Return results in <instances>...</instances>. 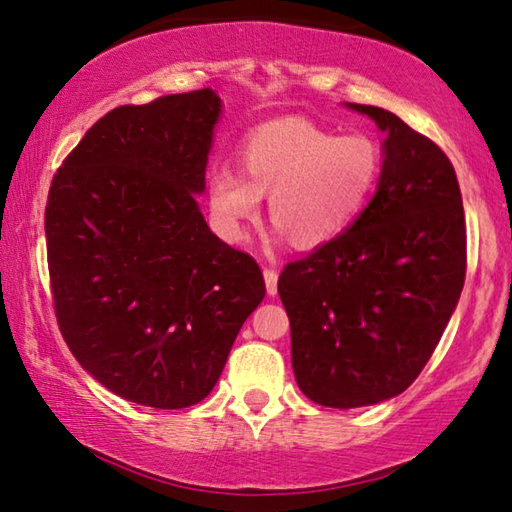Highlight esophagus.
I'll return each mask as SVG.
<instances>
[{"instance_id": "esophagus-1", "label": "esophagus", "mask_w": 512, "mask_h": 512, "mask_svg": "<svg viewBox=\"0 0 512 512\" xmlns=\"http://www.w3.org/2000/svg\"><path fill=\"white\" fill-rule=\"evenodd\" d=\"M264 282H266V291H269L271 296L278 294V271L264 269Z\"/></svg>"}]
</instances>
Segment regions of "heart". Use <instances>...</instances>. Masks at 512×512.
Masks as SVG:
<instances>
[{"instance_id": "heart-1", "label": "heart", "mask_w": 512, "mask_h": 512, "mask_svg": "<svg viewBox=\"0 0 512 512\" xmlns=\"http://www.w3.org/2000/svg\"><path fill=\"white\" fill-rule=\"evenodd\" d=\"M243 173L221 166L209 177V207L227 239L246 237V223L269 196V214L296 248H319L362 216L383 180L385 152L373 136H339L310 120L259 125L241 143Z\"/></svg>"}]
</instances>
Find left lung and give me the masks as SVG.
I'll use <instances>...</instances> for the list:
<instances>
[{
  "instance_id": "8db88e82",
  "label": "left lung",
  "mask_w": 512,
  "mask_h": 512,
  "mask_svg": "<svg viewBox=\"0 0 512 512\" xmlns=\"http://www.w3.org/2000/svg\"><path fill=\"white\" fill-rule=\"evenodd\" d=\"M387 134L383 180L342 237L285 266L278 294L307 399L362 408L408 389L456 310L467 227L456 170L424 134L380 107L348 104Z\"/></svg>"
}]
</instances>
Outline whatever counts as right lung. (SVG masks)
I'll return each mask as SVG.
<instances>
[{"instance_id": "right-lung-1", "label": "right lung", "mask_w": 512, "mask_h": 512, "mask_svg": "<svg viewBox=\"0 0 512 512\" xmlns=\"http://www.w3.org/2000/svg\"><path fill=\"white\" fill-rule=\"evenodd\" d=\"M221 116L212 88L109 111L56 170L45 207L61 335L113 394L180 410L212 392L264 275L212 234L196 193Z\"/></svg>"}]
</instances>
